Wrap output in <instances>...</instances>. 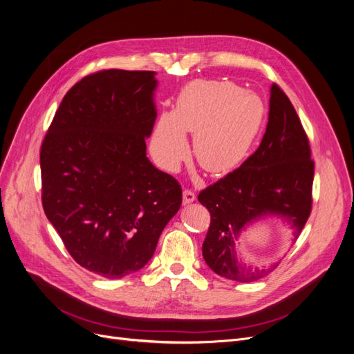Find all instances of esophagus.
Returning a JSON list of instances; mask_svg holds the SVG:
<instances>
[{
  "label": "esophagus",
  "mask_w": 354,
  "mask_h": 354,
  "mask_svg": "<svg viewBox=\"0 0 354 354\" xmlns=\"http://www.w3.org/2000/svg\"><path fill=\"white\" fill-rule=\"evenodd\" d=\"M195 192H192V190H189V189H185V192H183V203L185 205H187V203H192L195 201Z\"/></svg>",
  "instance_id": "esophagus-1"
}]
</instances>
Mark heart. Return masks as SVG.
I'll list each match as a JSON object with an SVG mask.
<instances>
[{
    "mask_svg": "<svg viewBox=\"0 0 354 354\" xmlns=\"http://www.w3.org/2000/svg\"><path fill=\"white\" fill-rule=\"evenodd\" d=\"M266 116L263 100L230 81H196L181 91L173 113L159 118L152 152L174 169L189 152L194 134L196 162L211 174L230 173L248 156Z\"/></svg>",
    "mask_w": 354,
    "mask_h": 354,
    "instance_id": "heart-1",
    "label": "heart"
}]
</instances>
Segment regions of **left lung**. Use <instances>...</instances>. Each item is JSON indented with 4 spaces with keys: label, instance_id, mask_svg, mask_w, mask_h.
<instances>
[{
    "label": "left lung",
    "instance_id": "1",
    "mask_svg": "<svg viewBox=\"0 0 354 354\" xmlns=\"http://www.w3.org/2000/svg\"><path fill=\"white\" fill-rule=\"evenodd\" d=\"M308 138L291 100L277 84L270 88L269 122L259 149L245 162L203 189L198 201L211 216L202 255L224 279L248 283L273 272L238 261L234 241L246 226L264 216L291 223L295 239L312 212L315 162Z\"/></svg>",
    "mask_w": 354,
    "mask_h": 354
}]
</instances>
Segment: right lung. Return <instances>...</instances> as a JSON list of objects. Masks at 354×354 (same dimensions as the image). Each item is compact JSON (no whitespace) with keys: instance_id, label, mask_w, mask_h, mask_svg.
I'll use <instances>...</instances> for the list:
<instances>
[{"instance_id":"right-lung-1","label":"right lung","mask_w":354,"mask_h":354,"mask_svg":"<svg viewBox=\"0 0 354 354\" xmlns=\"http://www.w3.org/2000/svg\"><path fill=\"white\" fill-rule=\"evenodd\" d=\"M155 72L104 69L65 94L39 152L42 208L72 259L108 279L140 270L181 205L146 156Z\"/></svg>"}]
</instances>
